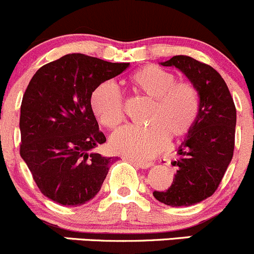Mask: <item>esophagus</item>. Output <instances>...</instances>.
Listing matches in <instances>:
<instances>
[{
    "mask_svg": "<svg viewBox=\"0 0 254 254\" xmlns=\"http://www.w3.org/2000/svg\"><path fill=\"white\" fill-rule=\"evenodd\" d=\"M129 161L132 163V165L137 166V167L140 168H148L153 165L152 162H148V161H139V160H134V158H129Z\"/></svg>",
    "mask_w": 254,
    "mask_h": 254,
    "instance_id": "obj_1",
    "label": "esophagus"
}]
</instances>
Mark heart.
Listing matches in <instances>:
<instances>
[{"instance_id": "heart-1", "label": "heart", "mask_w": 254, "mask_h": 254, "mask_svg": "<svg viewBox=\"0 0 254 254\" xmlns=\"http://www.w3.org/2000/svg\"><path fill=\"white\" fill-rule=\"evenodd\" d=\"M139 94L153 99L145 117L146 127L127 125L111 139L112 150L134 158H150L166 148L170 137L181 140L191 132L200 115L201 99L190 82L157 65L143 66L130 76ZM91 109L104 127L117 129L125 120L124 97L112 81L103 82L91 94Z\"/></svg>"}]
</instances>
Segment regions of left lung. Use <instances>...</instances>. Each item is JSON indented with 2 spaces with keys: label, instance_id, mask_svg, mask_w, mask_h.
<instances>
[{
  "label": "left lung",
  "instance_id": "obj_1",
  "mask_svg": "<svg viewBox=\"0 0 254 254\" xmlns=\"http://www.w3.org/2000/svg\"><path fill=\"white\" fill-rule=\"evenodd\" d=\"M186 73L199 91L200 115L172 163L175 181L153 196L171 206H190L209 198L219 188L235 150L236 107L226 82L215 68L187 55L162 63Z\"/></svg>",
  "mask_w": 254,
  "mask_h": 254
}]
</instances>
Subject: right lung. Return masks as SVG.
Listing matches in <instances>:
<instances>
[{
    "label": "right lung",
    "mask_w": 254,
    "mask_h": 254,
    "mask_svg": "<svg viewBox=\"0 0 254 254\" xmlns=\"http://www.w3.org/2000/svg\"><path fill=\"white\" fill-rule=\"evenodd\" d=\"M129 65L67 54L30 79L20 104L19 153L39 190L55 203L82 205L101 189L114 158L94 152L107 139L91 94Z\"/></svg>",
    "instance_id": "obj_1"
}]
</instances>
